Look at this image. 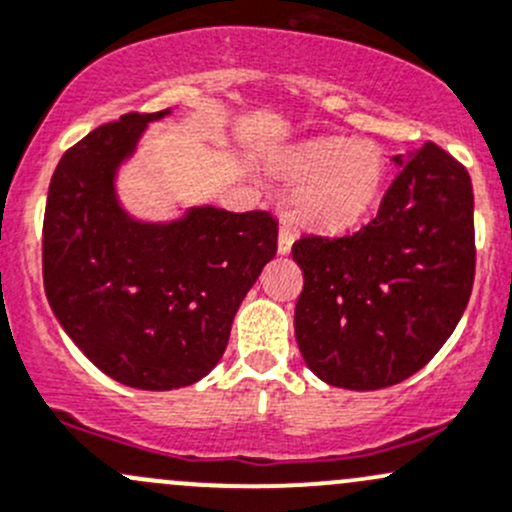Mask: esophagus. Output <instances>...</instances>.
Returning a JSON list of instances; mask_svg holds the SVG:
<instances>
[{
	"label": "esophagus",
	"instance_id": "34e87169",
	"mask_svg": "<svg viewBox=\"0 0 512 512\" xmlns=\"http://www.w3.org/2000/svg\"><path fill=\"white\" fill-rule=\"evenodd\" d=\"M294 238H297V235H294V230L289 228V225L282 223V228H279V238H277V250H279V255H289V252H292Z\"/></svg>",
	"mask_w": 512,
	"mask_h": 512
}]
</instances>
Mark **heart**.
<instances>
[{"label":"heart","instance_id":"b5f03b06","mask_svg":"<svg viewBox=\"0 0 512 512\" xmlns=\"http://www.w3.org/2000/svg\"><path fill=\"white\" fill-rule=\"evenodd\" d=\"M279 171L299 184L294 213L319 230H348L368 218L383 196L387 164L368 142L314 139L282 159Z\"/></svg>","mask_w":512,"mask_h":512}]
</instances>
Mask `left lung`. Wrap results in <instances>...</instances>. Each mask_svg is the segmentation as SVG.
<instances>
[{"label": "left lung", "mask_w": 512, "mask_h": 512, "mask_svg": "<svg viewBox=\"0 0 512 512\" xmlns=\"http://www.w3.org/2000/svg\"><path fill=\"white\" fill-rule=\"evenodd\" d=\"M358 233L304 235L294 333L311 373L333 387L380 390L422 370L464 316L476 270L471 176L427 142Z\"/></svg>", "instance_id": "1"}]
</instances>
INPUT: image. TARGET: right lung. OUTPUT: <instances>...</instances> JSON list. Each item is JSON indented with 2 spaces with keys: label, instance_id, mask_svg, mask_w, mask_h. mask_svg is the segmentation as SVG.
<instances>
[{
  "label": "right lung",
  "instance_id": "obj_1",
  "mask_svg": "<svg viewBox=\"0 0 512 512\" xmlns=\"http://www.w3.org/2000/svg\"><path fill=\"white\" fill-rule=\"evenodd\" d=\"M129 112L68 149L43 215V287L63 331L105 375L137 390H176L223 358L235 314L277 255L267 211L191 206L139 220L117 196V174L149 122Z\"/></svg>",
  "mask_w": 512,
  "mask_h": 512
}]
</instances>
